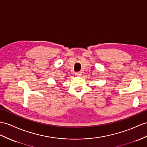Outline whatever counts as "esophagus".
Masks as SVG:
<instances>
[{
    "label": "esophagus",
    "instance_id": "obj_1",
    "mask_svg": "<svg viewBox=\"0 0 147 147\" xmlns=\"http://www.w3.org/2000/svg\"><path fill=\"white\" fill-rule=\"evenodd\" d=\"M76 75L77 76H81V73L80 72V71H78V72L76 73Z\"/></svg>",
    "mask_w": 147,
    "mask_h": 147
}]
</instances>
